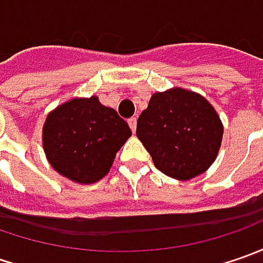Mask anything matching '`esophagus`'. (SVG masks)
<instances>
[{"instance_id": "34e87169", "label": "esophagus", "mask_w": 263, "mask_h": 263, "mask_svg": "<svg viewBox=\"0 0 263 263\" xmlns=\"http://www.w3.org/2000/svg\"><path fill=\"white\" fill-rule=\"evenodd\" d=\"M136 124H137L136 117H132V118H128V126H130V128H132V130H133V133L136 132Z\"/></svg>"}]
</instances>
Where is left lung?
<instances>
[{
	"mask_svg": "<svg viewBox=\"0 0 263 263\" xmlns=\"http://www.w3.org/2000/svg\"><path fill=\"white\" fill-rule=\"evenodd\" d=\"M136 135L161 173L190 180L215 161L222 124L203 96L176 87L151 98L139 116Z\"/></svg>",
	"mask_w": 263,
	"mask_h": 263,
	"instance_id": "left-lung-1",
	"label": "left lung"
}]
</instances>
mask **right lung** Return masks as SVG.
<instances>
[{"mask_svg": "<svg viewBox=\"0 0 263 263\" xmlns=\"http://www.w3.org/2000/svg\"><path fill=\"white\" fill-rule=\"evenodd\" d=\"M130 136V127L116 109L92 96L71 99L52 111L42 137L46 158L57 173L90 184L106 176Z\"/></svg>", "mask_w": 263, "mask_h": 263, "instance_id": "add662e5", "label": "right lung"}]
</instances>
